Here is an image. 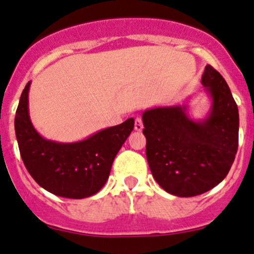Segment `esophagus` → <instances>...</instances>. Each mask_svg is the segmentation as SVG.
<instances>
[{"label": "esophagus", "mask_w": 254, "mask_h": 254, "mask_svg": "<svg viewBox=\"0 0 254 254\" xmlns=\"http://www.w3.org/2000/svg\"><path fill=\"white\" fill-rule=\"evenodd\" d=\"M134 128H135V130H142V128H144V125H142V119L141 118H136L135 119V124H134Z\"/></svg>", "instance_id": "obj_1"}]
</instances>
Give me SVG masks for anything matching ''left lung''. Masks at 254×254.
Returning a JSON list of instances; mask_svg holds the SVG:
<instances>
[{
  "label": "left lung",
  "mask_w": 254,
  "mask_h": 254,
  "mask_svg": "<svg viewBox=\"0 0 254 254\" xmlns=\"http://www.w3.org/2000/svg\"><path fill=\"white\" fill-rule=\"evenodd\" d=\"M201 82L211 97L204 120H191L186 106L142 114L152 175L165 191L180 197L201 195L225 180L238 151L239 112L228 84L210 65Z\"/></svg>",
  "instance_id": "obj_1"
}]
</instances>
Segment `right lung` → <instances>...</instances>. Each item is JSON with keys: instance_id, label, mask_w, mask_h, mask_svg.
I'll use <instances>...</instances> for the list:
<instances>
[{"instance_id": "add662e5", "label": "right lung", "mask_w": 254, "mask_h": 254, "mask_svg": "<svg viewBox=\"0 0 254 254\" xmlns=\"http://www.w3.org/2000/svg\"><path fill=\"white\" fill-rule=\"evenodd\" d=\"M28 82L15 115V134L27 171L41 188L66 198H85L100 191L112 164L134 128L130 118L82 141L62 144L46 140L33 127L28 113Z\"/></svg>"}]
</instances>
